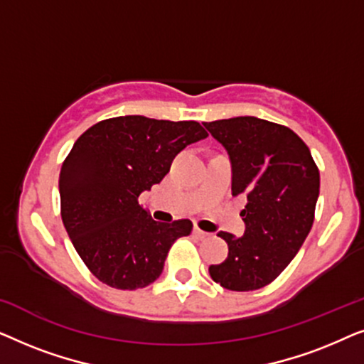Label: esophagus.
Instances as JSON below:
<instances>
[{"label": "esophagus", "mask_w": 364, "mask_h": 364, "mask_svg": "<svg viewBox=\"0 0 364 364\" xmlns=\"http://www.w3.org/2000/svg\"><path fill=\"white\" fill-rule=\"evenodd\" d=\"M193 233H196V235H197L198 238H207V237H210V233L203 232V230H200V228H196V230H193Z\"/></svg>", "instance_id": "esophagus-1"}]
</instances>
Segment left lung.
<instances>
[{"label": "left lung", "instance_id": "1", "mask_svg": "<svg viewBox=\"0 0 364 364\" xmlns=\"http://www.w3.org/2000/svg\"><path fill=\"white\" fill-rule=\"evenodd\" d=\"M232 164V196L245 193V233L220 232L228 257L212 280L233 291L268 285L288 267L311 230L320 172L291 129L252 116L203 122Z\"/></svg>", "mask_w": 364, "mask_h": 364}]
</instances>
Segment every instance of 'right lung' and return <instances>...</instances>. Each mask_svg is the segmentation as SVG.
<instances>
[{"mask_svg": "<svg viewBox=\"0 0 364 364\" xmlns=\"http://www.w3.org/2000/svg\"><path fill=\"white\" fill-rule=\"evenodd\" d=\"M207 136L196 121L121 116L94 124L74 142L59 173L61 217L97 280L119 290L157 280L192 222L152 220L137 198L167 176L178 152Z\"/></svg>", "mask_w": 364, "mask_h": 364, "instance_id": "right-lung-1", "label": "right lung"}]
</instances>
